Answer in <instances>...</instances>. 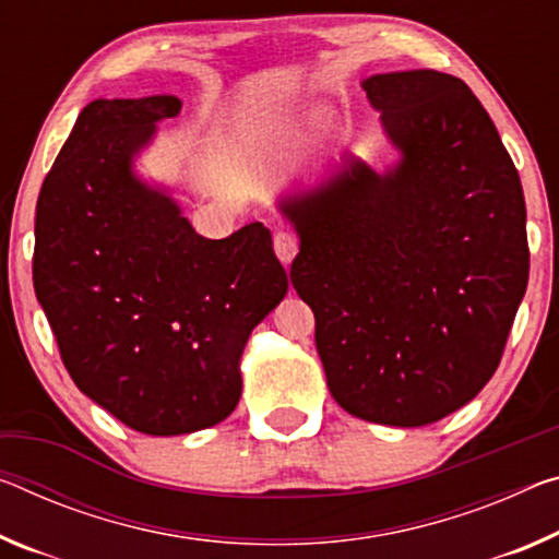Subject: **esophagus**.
<instances>
[{
	"label": "esophagus",
	"mask_w": 559,
	"mask_h": 559,
	"mask_svg": "<svg viewBox=\"0 0 559 559\" xmlns=\"http://www.w3.org/2000/svg\"><path fill=\"white\" fill-rule=\"evenodd\" d=\"M273 248H276V255L281 259V263L288 269V263L294 261L298 253V236L290 231H278L273 236Z\"/></svg>",
	"instance_id": "1"
}]
</instances>
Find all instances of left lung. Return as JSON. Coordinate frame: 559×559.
Segmentation results:
<instances>
[{
    "instance_id": "8db88e82",
    "label": "left lung",
    "mask_w": 559,
    "mask_h": 559,
    "mask_svg": "<svg viewBox=\"0 0 559 559\" xmlns=\"http://www.w3.org/2000/svg\"><path fill=\"white\" fill-rule=\"evenodd\" d=\"M362 88L403 158L385 176L350 162L281 203L300 236L290 283L316 316L335 403L418 428L500 366L530 276L525 197L463 79L415 69Z\"/></svg>"
}]
</instances>
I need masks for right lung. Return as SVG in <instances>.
I'll list each match as a JSON object with an SVG mask.
<instances>
[{"mask_svg":"<svg viewBox=\"0 0 559 559\" xmlns=\"http://www.w3.org/2000/svg\"><path fill=\"white\" fill-rule=\"evenodd\" d=\"M176 96L86 104L41 183L34 290L79 391L146 436L221 423L241 397L238 358L288 290L271 231L221 241L131 174Z\"/></svg>","mask_w":559,"mask_h":559,"instance_id":"1","label":"right lung"}]
</instances>
